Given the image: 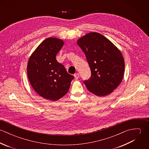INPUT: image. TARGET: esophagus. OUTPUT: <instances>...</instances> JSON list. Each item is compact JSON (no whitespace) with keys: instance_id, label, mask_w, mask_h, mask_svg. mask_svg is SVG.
Segmentation results:
<instances>
[{"instance_id":"1","label":"esophagus","mask_w":149,"mask_h":149,"mask_svg":"<svg viewBox=\"0 0 149 149\" xmlns=\"http://www.w3.org/2000/svg\"><path fill=\"white\" fill-rule=\"evenodd\" d=\"M74 77H75L76 79H79V77H80V75H79V73H76V74H74Z\"/></svg>"}]
</instances>
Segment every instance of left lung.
I'll list each match as a JSON object with an SVG mask.
<instances>
[{
    "label": "left lung",
    "instance_id": "left-lung-1",
    "mask_svg": "<svg viewBox=\"0 0 149 149\" xmlns=\"http://www.w3.org/2000/svg\"><path fill=\"white\" fill-rule=\"evenodd\" d=\"M77 43L85 53L91 70V78L84 81L86 88L98 96L111 93L122 82L125 61L120 50L102 34L89 33Z\"/></svg>",
    "mask_w": 149,
    "mask_h": 149
}]
</instances>
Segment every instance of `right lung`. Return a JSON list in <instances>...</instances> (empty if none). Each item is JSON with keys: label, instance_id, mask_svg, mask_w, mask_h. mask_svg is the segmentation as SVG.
Here are the masks:
<instances>
[{"label": "right lung", "instance_id": "1", "mask_svg": "<svg viewBox=\"0 0 149 149\" xmlns=\"http://www.w3.org/2000/svg\"><path fill=\"white\" fill-rule=\"evenodd\" d=\"M64 41L49 37L41 43L29 57L27 73L33 88L43 98L56 101L65 95L74 77L68 73L56 56Z\"/></svg>", "mask_w": 149, "mask_h": 149}]
</instances>
